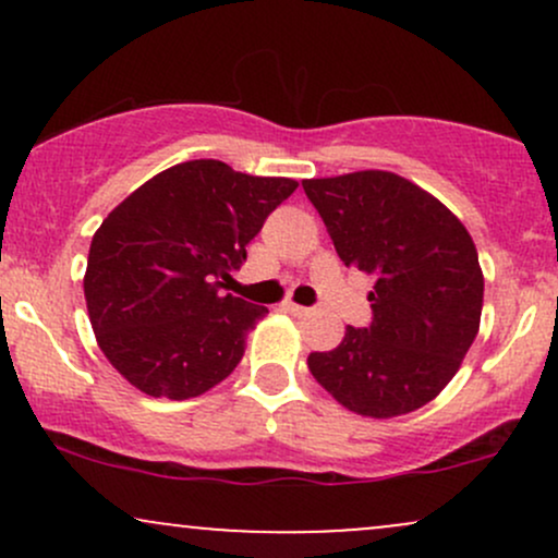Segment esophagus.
Segmentation results:
<instances>
[{
  "label": "esophagus",
  "mask_w": 558,
  "mask_h": 558,
  "mask_svg": "<svg viewBox=\"0 0 558 558\" xmlns=\"http://www.w3.org/2000/svg\"><path fill=\"white\" fill-rule=\"evenodd\" d=\"M283 310L288 312V315H293V317H306L310 315V306H301V304H293V301H286L283 304Z\"/></svg>",
  "instance_id": "esophagus-1"
}]
</instances>
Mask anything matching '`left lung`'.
<instances>
[{"label": "left lung", "mask_w": 558, "mask_h": 558, "mask_svg": "<svg viewBox=\"0 0 558 558\" xmlns=\"http://www.w3.org/2000/svg\"><path fill=\"white\" fill-rule=\"evenodd\" d=\"M345 267L373 275L369 328H345L310 373L349 412L390 420L425 407L459 373L480 330L483 270L457 215L386 170L301 181Z\"/></svg>", "instance_id": "left-lung-1"}]
</instances>
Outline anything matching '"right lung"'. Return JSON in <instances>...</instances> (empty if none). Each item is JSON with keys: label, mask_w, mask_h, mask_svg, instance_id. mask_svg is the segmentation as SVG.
Returning a JSON list of instances; mask_svg holds the SVG:
<instances>
[{"label": "right lung", "mask_w": 558, "mask_h": 558, "mask_svg": "<svg viewBox=\"0 0 558 558\" xmlns=\"http://www.w3.org/2000/svg\"><path fill=\"white\" fill-rule=\"evenodd\" d=\"M291 178L191 159L138 185L105 217L83 275L96 343L155 399H194L233 373L267 306L222 293Z\"/></svg>", "instance_id": "right-lung-1"}]
</instances>
